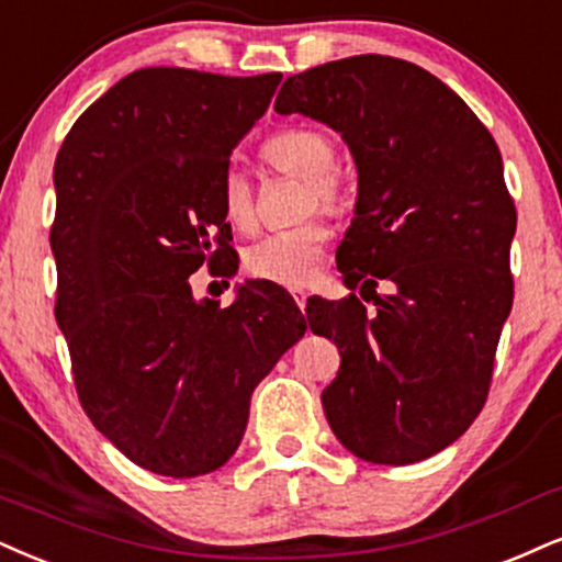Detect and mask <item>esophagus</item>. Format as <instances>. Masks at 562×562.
Here are the masks:
<instances>
[{"mask_svg": "<svg viewBox=\"0 0 562 562\" xmlns=\"http://www.w3.org/2000/svg\"><path fill=\"white\" fill-rule=\"evenodd\" d=\"M292 296H294L296 307H300V310L307 307V292H304V289H292Z\"/></svg>", "mask_w": 562, "mask_h": 562, "instance_id": "34e87169", "label": "esophagus"}]
</instances>
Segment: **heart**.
Wrapping results in <instances>:
<instances>
[{
	"instance_id": "1",
	"label": "heart",
	"mask_w": 562,
	"mask_h": 562,
	"mask_svg": "<svg viewBox=\"0 0 562 562\" xmlns=\"http://www.w3.org/2000/svg\"><path fill=\"white\" fill-rule=\"evenodd\" d=\"M262 161L286 175L307 179V200L323 207L341 203V184L334 177L336 150L323 133L310 127H289L268 137L260 150ZM221 207L228 224L247 232L255 224V195L249 179L232 169L221 187ZM325 228L317 221H304L292 228H279L260 237L245 252V270L255 279L302 286L325 252Z\"/></svg>"
}]
</instances>
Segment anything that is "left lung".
Masks as SVG:
<instances>
[{
	"label": "left lung",
	"instance_id": "obj_1",
	"mask_svg": "<svg viewBox=\"0 0 562 562\" xmlns=\"http://www.w3.org/2000/svg\"><path fill=\"white\" fill-rule=\"evenodd\" d=\"M276 112L328 124L357 164L336 262L375 310L357 294L307 302L313 334L341 355L325 417L357 459L425 461L482 412L514 304L516 207L501 150L446 82L380 54L292 75Z\"/></svg>",
	"mask_w": 562,
	"mask_h": 562
}]
</instances>
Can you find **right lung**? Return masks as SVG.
Masks as SVG:
<instances>
[{
	"label": "right lung",
	"mask_w": 562,
	"mask_h": 562,
	"mask_svg": "<svg viewBox=\"0 0 562 562\" xmlns=\"http://www.w3.org/2000/svg\"><path fill=\"white\" fill-rule=\"evenodd\" d=\"M279 82L137 69L80 114L54 164L57 323L75 387L103 438L154 474L224 467L252 391L307 330L270 283H241L228 307L190 286L232 249L221 187Z\"/></svg>",
	"instance_id": "1"
}]
</instances>
